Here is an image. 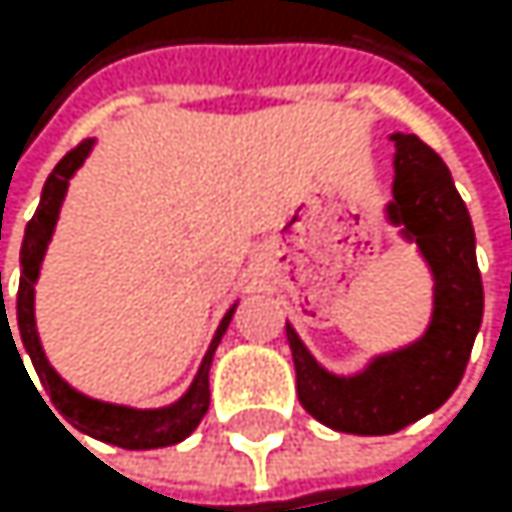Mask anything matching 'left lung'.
<instances>
[{"mask_svg":"<svg viewBox=\"0 0 512 512\" xmlns=\"http://www.w3.org/2000/svg\"><path fill=\"white\" fill-rule=\"evenodd\" d=\"M393 202L387 221L418 242L433 273V316L415 344L375 356L359 375H331L285 325L298 375V399L310 415L356 436H387L436 411L464 378L482 325V276L476 267V236L464 199L445 162L415 134H390Z\"/></svg>","mask_w":512,"mask_h":512,"instance_id":"obj_1","label":"left lung"}]
</instances>
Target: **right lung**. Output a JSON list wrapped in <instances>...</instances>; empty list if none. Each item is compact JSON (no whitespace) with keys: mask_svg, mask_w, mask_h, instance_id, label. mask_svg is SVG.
<instances>
[{"mask_svg":"<svg viewBox=\"0 0 512 512\" xmlns=\"http://www.w3.org/2000/svg\"><path fill=\"white\" fill-rule=\"evenodd\" d=\"M94 141H82L79 147H73L61 162L54 165V171L48 174V181L42 187V199L39 208L33 214V221L27 224L24 233V245H21V285H17V334H11L8 325V313L2 307L0 313V334L2 328H8V338L14 344V338H21V347L27 350V356L33 359L36 375L42 378L45 390L51 393V402L57 405V411L82 433L119 445V448H165L187 439L199 421L205 418L211 393H208V368H211V356L218 350L224 331L236 313V304L227 310V316L221 319L218 331H214V341L196 371V378L190 384V390L165 408H128V405H113V402H101V399H91L79 390H73L57 371L48 365L42 341H39V331H36V313H33V298H36V279H39V267L45 258V248L51 242L54 224H57V214H61L70 178L79 171V165L85 162V156L91 153ZM2 279V276H0ZM17 353V344H14ZM21 359V353H17ZM24 362V359H21Z\"/></svg>","mask_w":512,"mask_h":512,"instance_id":"1","label":"right lung"}]
</instances>
